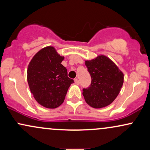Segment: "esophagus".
Listing matches in <instances>:
<instances>
[{
  "instance_id": "1",
  "label": "esophagus",
  "mask_w": 150,
  "mask_h": 150,
  "mask_svg": "<svg viewBox=\"0 0 150 150\" xmlns=\"http://www.w3.org/2000/svg\"><path fill=\"white\" fill-rule=\"evenodd\" d=\"M75 82L76 84H80V80H79L78 78H75Z\"/></svg>"
}]
</instances>
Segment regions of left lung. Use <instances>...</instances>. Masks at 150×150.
<instances>
[{
    "instance_id": "1",
    "label": "left lung",
    "mask_w": 150,
    "mask_h": 150,
    "mask_svg": "<svg viewBox=\"0 0 150 150\" xmlns=\"http://www.w3.org/2000/svg\"><path fill=\"white\" fill-rule=\"evenodd\" d=\"M85 65L92 78L90 85L82 90L86 102L95 108L111 104L123 86V73L105 56L86 61Z\"/></svg>"
}]
</instances>
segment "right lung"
<instances>
[{
    "instance_id": "obj_1",
    "label": "right lung",
    "mask_w": 150,
    "mask_h": 150,
    "mask_svg": "<svg viewBox=\"0 0 150 150\" xmlns=\"http://www.w3.org/2000/svg\"><path fill=\"white\" fill-rule=\"evenodd\" d=\"M64 59L53 46L44 48L35 54L29 64L27 81L34 99L42 106L57 108L64 101L74 80L68 77Z\"/></svg>"
}]
</instances>
